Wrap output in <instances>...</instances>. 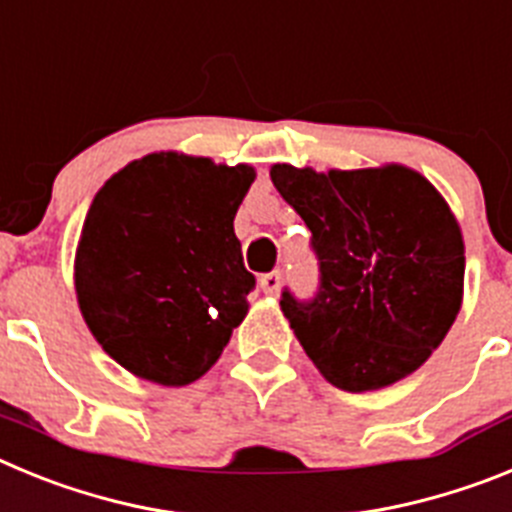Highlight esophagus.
Segmentation results:
<instances>
[{"label":"esophagus","instance_id":"obj_1","mask_svg":"<svg viewBox=\"0 0 512 512\" xmlns=\"http://www.w3.org/2000/svg\"><path fill=\"white\" fill-rule=\"evenodd\" d=\"M261 289H264L266 295H279V289H282V277H279V271H271V274H264L261 277Z\"/></svg>","mask_w":512,"mask_h":512}]
</instances>
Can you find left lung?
Returning a JSON list of instances; mask_svg holds the SVG:
<instances>
[{
  "mask_svg": "<svg viewBox=\"0 0 512 512\" xmlns=\"http://www.w3.org/2000/svg\"><path fill=\"white\" fill-rule=\"evenodd\" d=\"M269 174L320 261L315 300H279L312 364L346 392L382 390L420 369L464 297V238L449 202L402 164L325 174L274 164Z\"/></svg>",
  "mask_w": 512,
  "mask_h": 512,
  "instance_id": "obj_1",
  "label": "left lung"
}]
</instances>
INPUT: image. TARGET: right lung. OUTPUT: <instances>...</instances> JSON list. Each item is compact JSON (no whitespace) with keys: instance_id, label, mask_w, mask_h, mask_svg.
I'll use <instances>...</instances> for the list:
<instances>
[{"instance_id":"add662e5","label":"right lung","mask_w":512,"mask_h":512,"mask_svg":"<svg viewBox=\"0 0 512 512\" xmlns=\"http://www.w3.org/2000/svg\"><path fill=\"white\" fill-rule=\"evenodd\" d=\"M256 171L158 151L94 194L74 259L84 323L130 374L184 387L210 372L256 279L233 220Z\"/></svg>"}]
</instances>
